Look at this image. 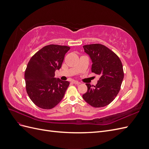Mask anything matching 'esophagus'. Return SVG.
Returning <instances> with one entry per match:
<instances>
[{
  "label": "esophagus",
  "mask_w": 149,
  "mask_h": 149,
  "mask_svg": "<svg viewBox=\"0 0 149 149\" xmlns=\"http://www.w3.org/2000/svg\"><path fill=\"white\" fill-rule=\"evenodd\" d=\"M73 84H76V85H78V84H80V83H79V82H78V81H73Z\"/></svg>",
  "instance_id": "34e87169"
}]
</instances>
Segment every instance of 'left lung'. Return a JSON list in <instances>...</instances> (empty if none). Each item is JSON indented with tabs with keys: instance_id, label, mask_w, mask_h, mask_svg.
Segmentation results:
<instances>
[{
	"instance_id": "8db88e82",
	"label": "left lung",
	"mask_w": 149,
	"mask_h": 149,
	"mask_svg": "<svg viewBox=\"0 0 149 149\" xmlns=\"http://www.w3.org/2000/svg\"><path fill=\"white\" fill-rule=\"evenodd\" d=\"M92 60V73L100 76L96 86L86 84L84 100L94 107H104L118 95L124 79V70L119 56L109 48L95 43L83 46Z\"/></svg>"
}]
</instances>
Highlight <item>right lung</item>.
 Returning a JSON list of instances; mask_svg holds the SVG:
<instances>
[{"label":"right lung","instance_id":"obj_1","mask_svg":"<svg viewBox=\"0 0 149 149\" xmlns=\"http://www.w3.org/2000/svg\"><path fill=\"white\" fill-rule=\"evenodd\" d=\"M70 49L68 46L48 45L36 53L28 63L24 75L26 91L31 101L42 109L55 107L65 95L70 83L54 76Z\"/></svg>","mask_w":149,"mask_h":149}]
</instances>
